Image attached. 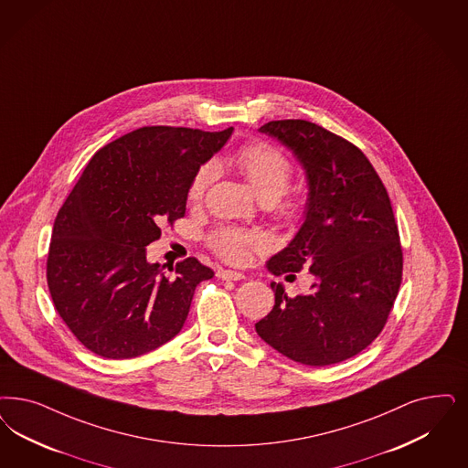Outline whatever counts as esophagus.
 I'll return each mask as SVG.
<instances>
[{
    "instance_id": "esophagus-1",
    "label": "esophagus",
    "mask_w": 468,
    "mask_h": 468,
    "mask_svg": "<svg viewBox=\"0 0 468 468\" xmlns=\"http://www.w3.org/2000/svg\"><path fill=\"white\" fill-rule=\"evenodd\" d=\"M218 278H221V280H233V282H239V280H243V278H245V274L240 273V271H233V270H219V271H218Z\"/></svg>"
}]
</instances>
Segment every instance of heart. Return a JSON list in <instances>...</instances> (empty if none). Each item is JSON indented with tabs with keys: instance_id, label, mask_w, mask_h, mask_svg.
<instances>
[{
	"instance_id": "obj_1",
	"label": "heart",
	"mask_w": 468,
	"mask_h": 468,
	"mask_svg": "<svg viewBox=\"0 0 468 468\" xmlns=\"http://www.w3.org/2000/svg\"><path fill=\"white\" fill-rule=\"evenodd\" d=\"M231 165L254 188L261 202L273 204L276 214L285 221H295L303 212V200L289 192L293 164L276 146L254 140L240 146L231 155ZM218 175L216 162H204L188 185V200L192 204L202 202L212 181ZM207 245L212 252L228 262H249L252 252L270 247L266 233L258 229H243L237 226H218L207 235Z\"/></svg>"
}]
</instances>
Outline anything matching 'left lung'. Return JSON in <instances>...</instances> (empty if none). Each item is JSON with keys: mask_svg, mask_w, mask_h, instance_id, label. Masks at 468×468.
<instances>
[{"mask_svg": "<svg viewBox=\"0 0 468 468\" xmlns=\"http://www.w3.org/2000/svg\"><path fill=\"white\" fill-rule=\"evenodd\" d=\"M259 131L289 146L309 181L306 221L268 270L289 278L307 268L314 283L289 297L273 282V309L256 332L297 363H340L378 337L401 287L403 249L390 198L367 155L339 134L304 119Z\"/></svg>", "mask_w": 468, "mask_h": 468, "instance_id": "obj_1", "label": "left lung"}]
</instances>
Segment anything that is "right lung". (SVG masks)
<instances>
[{
  "instance_id": "1",
  "label": "right lung",
  "mask_w": 468,
  "mask_h": 468,
  "mask_svg": "<svg viewBox=\"0 0 468 468\" xmlns=\"http://www.w3.org/2000/svg\"><path fill=\"white\" fill-rule=\"evenodd\" d=\"M231 131L145 126L84 167L55 218L47 282L57 313L91 353L136 357L183 328L197 285L214 271L186 258L167 276L146 262L145 247L185 216L195 171Z\"/></svg>"
}]
</instances>
